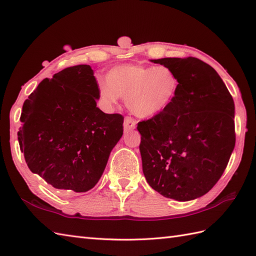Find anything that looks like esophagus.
<instances>
[{
  "mask_svg": "<svg viewBox=\"0 0 256 256\" xmlns=\"http://www.w3.org/2000/svg\"><path fill=\"white\" fill-rule=\"evenodd\" d=\"M136 126V121L134 118L126 116L124 118V128L125 130H134Z\"/></svg>",
  "mask_w": 256,
  "mask_h": 256,
  "instance_id": "1",
  "label": "esophagus"
}]
</instances>
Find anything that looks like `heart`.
<instances>
[{
	"instance_id": "1",
	"label": "heart",
	"mask_w": 256,
	"mask_h": 256,
	"mask_svg": "<svg viewBox=\"0 0 256 256\" xmlns=\"http://www.w3.org/2000/svg\"><path fill=\"white\" fill-rule=\"evenodd\" d=\"M106 80V84L99 86L102 100L116 104L122 98L128 110L140 118H153L165 112L179 88L177 74L167 66L120 64L108 70Z\"/></svg>"
}]
</instances>
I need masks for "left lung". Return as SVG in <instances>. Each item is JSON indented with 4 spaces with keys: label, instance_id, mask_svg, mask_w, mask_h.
Wrapping results in <instances>:
<instances>
[{
    "label": "left lung",
    "instance_id": "obj_1",
    "mask_svg": "<svg viewBox=\"0 0 256 256\" xmlns=\"http://www.w3.org/2000/svg\"><path fill=\"white\" fill-rule=\"evenodd\" d=\"M172 69V106L138 124L144 176L166 198L206 194L224 174L236 145L234 102L218 72L194 57L152 59Z\"/></svg>",
    "mask_w": 256,
    "mask_h": 256
}]
</instances>
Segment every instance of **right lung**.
I'll list each match as a JSON object with an SVG mask.
<instances>
[{"label": "right lung", "mask_w": 256, "mask_h": 256, "mask_svg": "<svg viewBox=\"0 0 256 256\" xmlns=\"http://www.w3.org/2000/svg\"><path fill=\"white\" fill-rule=\"evenodd\" d=\"M99 94L94 70L78 64L42 80L24 102L20 150L30 172L54 188H94L122 138L124 118L102 112Z\"/></svg>", "instance_id": "add662e5"}]
</instances>
